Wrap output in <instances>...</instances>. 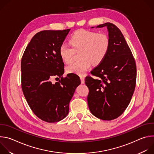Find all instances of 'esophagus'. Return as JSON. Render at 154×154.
<instances>
[{"mask_svg":"<svg viewBox=\"0 0 154 154\" xmlns=\"http://www.w3.org/2000/svg\"><path fill=\"white\" fill-rule=\"evenodd\" d=\"M80 80H81L82 84H83L85 83V78H84V77L83 75H81V76H80Z\"/></svg>","mask_w":154,"mask_h":154,"instance_id":"1","label":"esophagus"}]
</instances>
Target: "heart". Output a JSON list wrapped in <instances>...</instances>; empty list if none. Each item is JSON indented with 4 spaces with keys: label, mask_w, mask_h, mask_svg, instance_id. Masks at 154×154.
Masks as SVG:
<instances>
[{
    "label": "heart",
    "mask_w": 154,
    "mask_h": 154,
    "mask_svg": "<svg viewBox=\"0 0 154 154\" xmlns=\"http://www.w3.org/2000/svg\"><path fill=\"white\" fill-rule=\"evenodd\" d=\"M69 42L72 48L66 43H62L59 48V54L64 63H70L75 52H79V61L72 62L66 67L68 73L83 75L89 69L91 63L100 64L106 56L110 42L108 36L104 33H98L80 29L71 37Z\"/></svg>",
    "instance_id": "heart-1"
}]
</instances>
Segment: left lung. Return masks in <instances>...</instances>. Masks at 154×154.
I'll use <instances>...</instances> for the list:
<instances>
[{
    "mask_svg": "<svg viewBox=\"0 0 154 154\" xmlns=\"http://www.w3.org/2000/svg\"><path fill=\"white\" fill-rule=\"evenodd\" d=\"M106 27L110 45L104 60L91 71L98 77L85 78L89 89L87 101L91 113L99 119L110 121L120 116L130 102L135 91L137 66L134 57L121 30L113 24Z\"/></svg>",
    "mask_w": 154,
    "mask_h": 154,
    "instance_id": "8db88e82",
    "label": "left lung"
}]
</instances>
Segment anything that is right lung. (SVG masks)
<instances>
[{
  "mask_svg": "<svg viewBox=\"0 0 154 154\" xmlns=\"http://www.w3.org/2000/svg\"><path fill=\"white\" fill-rule=\"evenodd\" d=\"M69 30H43L37 33L22 57L23 94L33 113L47 122H58L68 115L70 100L81 83L75 74L62 76L64 64L59 48ZM54 77H60V80L53 84L51 80Z\"/></svg>",
  "mask_w": 154,
  "mask_h": 154,
  "instance_id": "obj_1",
  "label": "right lung"
}]
</instances>
